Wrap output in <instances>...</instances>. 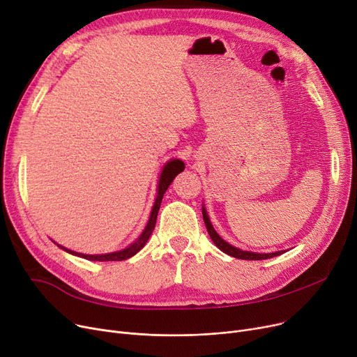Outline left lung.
<instances>
[{"label":"left lung","instance_id":"left-lung-1","mask_svg":"<svg viewBox=\"0 0 357 357\" xmlns=\"http://www.w3.org/2000/svg\"><path fill=\"white\" fill-rule=\"evenodd\" d=\"M202 213H203V220H205V225H206V229L211 235V238L213 241V244L220 250L224 251L225 254H228V256L231 257H235V259H240V260H266V259H271V257H276V256H280V254H283V251H276V252H251V251H244V250H240L236 248L234 245H231L229 243H227L225 240L220 238V236L218 235V232L213 229L212 224H211V219L208 216V212L205 208H202Z\"/></svg>","mask_w":357,"mask_h":357}]
</instances>
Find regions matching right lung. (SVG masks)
Masks as SVG:
<instances>
[{"label": "right lung", "instance_id": "add662e5", "mask_svg": "<svg viewBox=\"0 0 357 357\" xmlns=\"http://www.w3.org/2000/svg\"><path fill=\"white\" fill-rule=\"evenodd\" d=\"M184 169V162L181 160H172L168 161L162 172H161V176H160V181H158V193H157V197H155V203L154 206H152V211H151V216H149V220L148 224L145 227V229L142 231V234L138 236L137 240H135L129 247L121 250V251H114V252H109V254H82V252H75L73 250H68L62 245L58 244L59 248L65 250L66 252L73 254V256H78L81 259H86V260H91V261H122V260H126L132 256H135L141 248H144V245L146 244V241L149 240V236L152 234V231H154L155 228V222H157V215H158V211H160V206H161V202H162V197H164V193L167 192L168 185L173 183V180L176 178V176L178 173H181Z\"/></svg>", "mask_w": 357, "mask_h": 357}]
</instances>
